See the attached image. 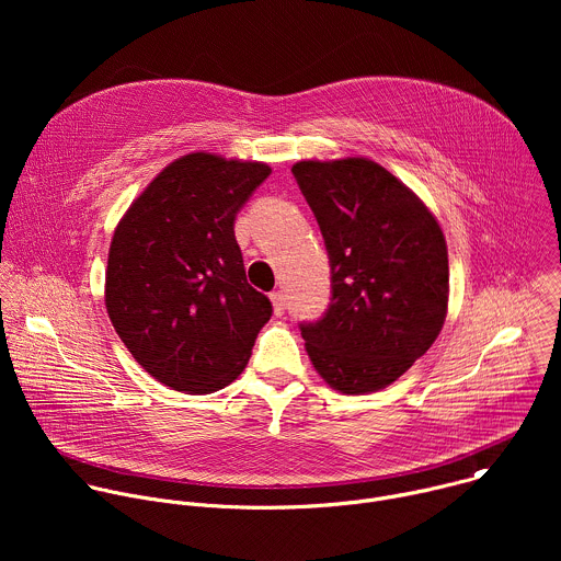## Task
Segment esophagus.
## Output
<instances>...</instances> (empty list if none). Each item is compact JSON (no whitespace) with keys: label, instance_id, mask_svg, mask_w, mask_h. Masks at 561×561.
Masks as SVG:
<instances>
[{"label":"esophagus","instance_id":"obj_1","mask_svg":"<svg viewBox=\"0 0 561 561\" xmlns=\"http://www.w3.org/2000/svg\"><path fill=\"white\" fill-rule=\"evenodd\" d=\"M271 301H273L275 314H284V310H286V299H284V293H282V290H275V293H271Z\"/></svg>","mask_w":561,"mask_h":561}]
</instances>
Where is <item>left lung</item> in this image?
<instances>
[{"mask_svg": "<svg viewBox=\"0 0 561 561\" xmlns=\"http://www.w3.org/2000/svg\"><path fill=\"white\" fill-rule=\"evenodd\" d=\"M293 175L331 264L327 312L299 324L308 357L335 390H379L402 377L444 327V232L420 197L370 159H308Z\"/></svg>", "mask_w": 561, "mask_h": 561, "instance_id": "left-lung-1", "label": "left lung"}]
</instances>
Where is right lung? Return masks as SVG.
Wrapping results in <instances>:
<instances>
[{
    "instance_id": "obj_1",
    "label": "right lung",
    "mask_w": 561,
    "mask_h": 561,
    "mask_svg": "<svg viewBox=\"0 0 561 561\" xmlns=\"http://www.w3.org/2000/svg\"><path fill=\"white\" fill-rule=\"evenodd\" d=\"M268 175L262 162L191 152L159 173L117 224L106 310L157 381L204 394L249 364L273 306L247 282L234 219Z\"/></svg>"
}]
</instances>
